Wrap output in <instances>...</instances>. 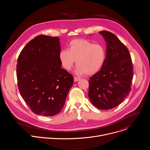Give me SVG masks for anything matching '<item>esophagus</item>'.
I'll return each instance as SVG.
<instances>
[{"mask_svg":"<svg viewBox=\"0 0 150 150\" xmlns=\"http://www.w3.org/2000/svg\"><path fill=\"white\" fill-rule=\"evenodd\" d=\"M80 79V78L79 77H77V76H74V81H78Z\"/></svg>","mask_w":150,"mask_h":150,"instance_id":"1","label":"esophagus"}]
</instances>
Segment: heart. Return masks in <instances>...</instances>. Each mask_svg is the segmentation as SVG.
Masks as SVG:
<instances>
[{
	"label": "heart",
	"instance_id": "heart-1",
	"mask_svg": "<svg viewBox=\"0 0 150 150\" xmlns=\"http://www.w3.org/2000/svg\"><path fill=\"white\" fill-rule=\"evenodd\" d=\"M105 50L100 44H94L86 39H75L69 44L68 50H62L59 59L67 71L71 69L76 60L77 72L93 75L102 67L105 59Z\"/></svg>",
	"mask_w": 150,
	"mask_h": 150
}]
</instances>
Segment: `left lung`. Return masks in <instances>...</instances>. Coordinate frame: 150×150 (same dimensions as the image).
Masks as SVG:
<instances>
[{"instance_id": "obj_1", "label": "left lung", "mask_w": 150, "mask_h": 150, "mask_svg": "<svg viewBox=\"0 0 150 150\" xmlns=\"http://www.w3.org/2000/svg\"><path fill=\"white\" fill-rule=\"evenodd\" d=\"M107 42L106 58L100 70L89 80L88 97L94 106L108 110L129 96L133 79V64L127 48L113 33L99 32Z\"/></svg>"}]
</instances>
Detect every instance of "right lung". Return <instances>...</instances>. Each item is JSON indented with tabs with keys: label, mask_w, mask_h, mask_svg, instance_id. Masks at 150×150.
Listing matches in <instances>:
<instances>
[{
	"label": "right lung",
	"mask_w": 150,
	"mask_h": 150,
	"mask_svg": "<svg viewBox=\"0 0 150 150\" xmlns=\"http://www.w3.org/2000/svg\"><path fill=\"white\" fill-rule=\"evenodd\" d=\"M59 38L39 35L21 50L16 65L18 87L35 114L53 116L65 104L74 77L61 68Z\"/></svg>",
	"instance_id": "add662e5"
}]
</instances>
